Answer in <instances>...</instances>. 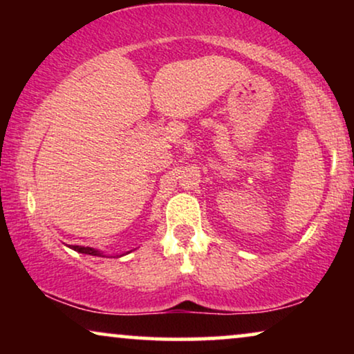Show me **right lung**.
<instances>
[{
  "label": "right lung",
  "instance_id": "add662e5",
  "mask_svg": "<svg viewBox=\"0 0 354 354\" xmlns=\"http://www.w3.org/2000/svg\"><path fill=\"white\" fill-rule=\"evenodd\" d=\"M74 251H79V253H85V254H91V256H101L100 251H96L95 248H90V246H71Z\"/></svg>",
  "mask_w": 354,
  "mask_h": 354
}]
</instances>
